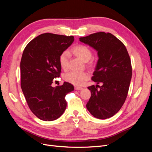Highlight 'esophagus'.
<instances>
[{
  "instance_id": "obj_1",
  "label": "esophagus",
  "mask_w": 152,
  "mask_h": 152,
  "mask_svg": "<svg viewBox=\"0 0 152 152\" xmlns=\"http://www.w3.org/2000/svg\"><path fill=\"white\" fill-rule=\"evenodd\" d=\"M82 87H79V86H75V90H82Z\"/></svg>"
}]
</instances>
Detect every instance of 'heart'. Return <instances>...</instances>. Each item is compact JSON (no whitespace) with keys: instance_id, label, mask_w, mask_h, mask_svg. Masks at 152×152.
<instances>
[{"instance_id":"1","label":"heart","mask_w":152,"mask_h":152,"mask_svg":"<svg viewBox=\"0 0 152 152\" xmlns=\"http://www.w3.org/2000/svg\"><path fill=\"white\" fill-rule=\"evenodd\" d=\"M74 55L84 62L88 61L92 57V53L86 45H78L72 49ZM59 63L63 69H66L68 65V53H62L59 57ZM89 75L86 72H70L64 75V79L75 86H82L89 79Z\"/></svg>"}]
</instances>
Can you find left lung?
<instances>
[{
    "mask_svg": "<svg viewBox=\"0 0 152 152\" xmlns=\"http://www.w3.org/2000/svg\"><path fill=\"white\" fill-rule=\"evenodd\" d=\"M79 40L97 51L98 60L91 79L103 84L87 87L91 96L87 109L97 118L112 117L120 110L127 96L132 77L129 55L124 44L110 33L98 32Z\"/></svg>",
    "mask_w": 152,
    "mask_h": 152,
    "instance_id": "1",
    "label": "left lung"
}]
</instances>
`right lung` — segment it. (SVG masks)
<instances>
[{
  "instance_id": "add662e5",
  "label": "right lung",
  "mask_w": 152,
  "mask_h": 152,
  "mask_svg": "<svg viewBox=\"0 0 152 152\" xmlns=\"http://www.w3.org/2000/svg\"><path fill=\"white\" fill-rule=\"evenodd\" d=\"M73 41V36L45 33L31 40L23 53L21 87L31 111L40 120L52 121L60 117L66 107L65 96L74 90L66 82L51 86L61 73L59 57Z\"/></svg>"
}]
</instances>
